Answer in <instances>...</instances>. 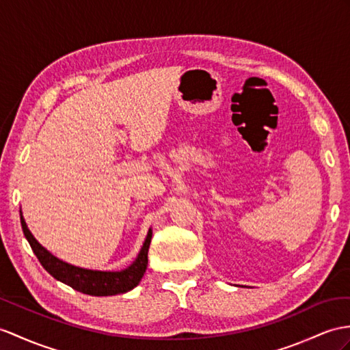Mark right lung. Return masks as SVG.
I'll list each match as a JSON object with an SVG mask.
<instances>
[{
  "label": "right lung",
  "mask_w": 350,
  "mask_h": 350,
  "mask_svg": "<svg viewBox=\"0 0 350 350\" xmlns=\"http://www.w3.org/2000/svg\"><path fill=\"white\" fill-rule=\"evenodd\" d=\"M21 224L23 234L29 242L33 254L37 255L41 266L44 267L50 275L55 279L61 280L65 285H70L75 291H80L88 295L95 297H107V295H117L131 291L136 285L141 282V279L146 273L148 264V248L151 243L152 230L150 228L146 241L142 243V248L138 254V257L131 264L129 267L118 271H104V270H90L72 266L70 262L59 260L52 252H49L42 246L33 234L29 232V228L25 223V218L21 211Z\"/></svg>",
  "instance_id": "add662e5"
}]
</instances>
